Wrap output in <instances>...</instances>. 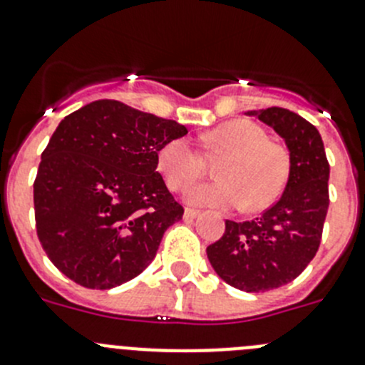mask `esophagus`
<instances>
[{"label":"esophagus","mask_w":365,"mask_h":365,"mask_svg":"<svg viewBox=\"0 0 365 365\" xmlns=\"http://www.w3.org/2000/svg\"><path fill=\"white\" fill-rule=\"evenodd\" d=\"M201 215L199 210H193V208H185V219H195Z\"/></svg>","instance_id":"esophagus-1"}]
</instances>
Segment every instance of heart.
Listing matches in <instances>:
<instances>
[{"mask_svg":"<svg viewBox=\"0 0 365 365\" xmlns=\"http://www.w3.org/2000/svg\"><path fill=\"white\" fill-rule=\"evenodd\" d=\"M210 153H225L219 163V180L202 182L188 192V201L201 206L263 210L282 195L289 179V153L267 138L265 130L248 118H232L206 131ZM157 170L173 192H182L199 179L202 159L186 137L170 138L157 151Z\"/></svg>","mask_w":365,"mask_h":365,"instance_id":"1","label":"heart"}]
</instances>
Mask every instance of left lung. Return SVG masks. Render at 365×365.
<instances>
[{
  "instance_id": "8db88e82",
  "label": "left lung",
  "mask_w": 365,
  "mask_h": 365,
  "mask_svg": "<svg viewBox=\"0 0 365 365\" xmlns=\"http://www.w3.org/2000/svg\"><path fill=\"white\" fill-rule=\"evenodd\" d=\"M270 125L289 150L282 197L252 221H227L206 248L221 279L245 292H265L298 278L318 252L329 208V163L314 125L283 108L248 111Z\"/></svg>"
}]
</instances>
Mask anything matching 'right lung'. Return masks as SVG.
<instances>
[{"label": "right lung", "instance_id": "obj_1", "mask_svg": "<svg viewBox=\"0 0 365 365\" xmlns=\"http://www.w3.org/2000/svg\"><path fill=\"white\" fill-rule=\"evenodd\" d=\"M185 125L118 100H96L58 124L34 180L38 240L60 272L87 289L137 278L182 219L155 157Z\"/></svg>", "mask_w": 365, "mask_h": 365}]
</instances>
